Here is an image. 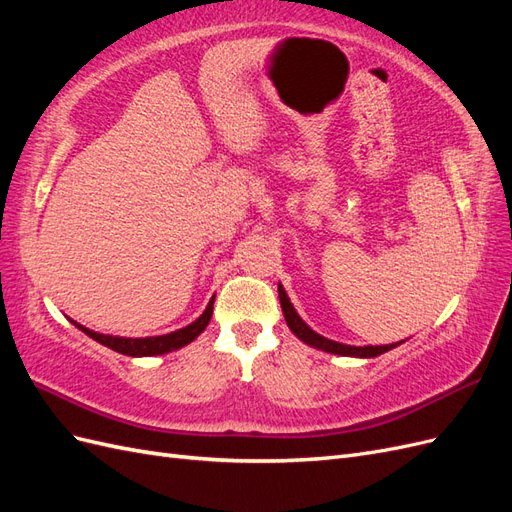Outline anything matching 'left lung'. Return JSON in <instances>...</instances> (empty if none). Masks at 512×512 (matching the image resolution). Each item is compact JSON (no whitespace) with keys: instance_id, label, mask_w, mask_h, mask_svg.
Instances as JSON below:
<instances>
[{"instance_id":"left-lung-1","label":"left lung","mask_w":512,"mask_h":512,"mask_svg":"<svg viewBox=\"0 0 512 512\" xmlns=\"http://www.w3.org/2000/svg\"><path fill=\"white\" fill-rule=\"evenodd\" d=\"M277 292H280V303H282V312H284L286 324L290 327V331L297 335L301 342H305L307 346H314L318 350L331 352V354L361 356V359H371V356H378L382 352H389V350H393L395 346L401 344V342H397V344H386V346H348V344L333 342V339L322 337V335H318L316 331H312V329L307 327V324L301 320V316L294 312V307H292V303H290L288 294H286L282 284H277Z\"/></svg>"}]
</instances>
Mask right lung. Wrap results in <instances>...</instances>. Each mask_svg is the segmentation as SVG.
I'll use <instances>...</instances> for the list:
<instances>
[{
    "label": "right lung",
    "instance_id": "add662e5",
    "mask_svg": "<svg viewBox=\"0 0 512 512\" xmlns=\"http://www.w3.org/2000/svg\"><path fill=\"white\" fill-rule=\"evenodd\" d=\"M213 301H215V297L209 301L203 316L196 318L192 324H188V327H183V329L173 331V333H166V335H158V337H115V335H102V333L91 331V329L83 327V324L74 322V320H72V324H76V327H79L91 339H96L98 344L111 348L119 354H128V356L166 354V352H173V350L188 346L190 342H194V339L200 333L207 329V324H209L211 314H213Z\"/></svg>",
    "mask_w": 512,
    "mask_h": 512
}]
</instances>
